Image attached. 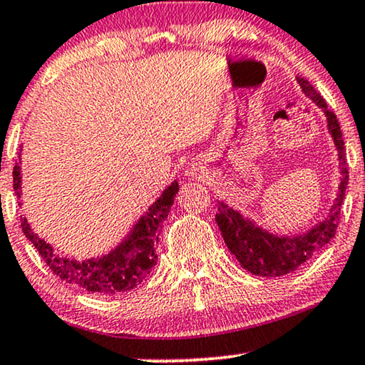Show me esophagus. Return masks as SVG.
<instances>
[{
    "instance_id": "obj_1",
    "label": "esophagus",
    "mask_w": 365,
    "mask_h": 365,
    "mask_svg": "<svg viewBox=\"0 0 365 365\" xmlns=\"http://www.w3.org/2000/svg\"><path fill=\"white\" fill-rule=\"evenodd\" d=\"M186 174L189 178H201L204 176V169L199 164H189V168L186 169Z\"/></svg>"
}]
</instances>
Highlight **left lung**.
<instances>
[{"label": "left lung", "instance_id": "1", "mask_svg": "<svg viewBox=\"0 0 365 365\" xmlns=\"http://www.w3.org/2000/svg\"><path fill=\"white\" fill-rule=\"evenodd\" d=\"M297 83L302 93L322 109L327 119V133L331 134L334 148L337 151L339 161V187L336 191L332 206L329 207L327 216L317 221L306 232L294 234H276L267 231L252 221L249 216H244L241 211L229 206L227 202L217 201L216 222L221 231L224 242L234 257L237 259L241 267L246 269L254 276L277 277L286 276L307 262L314 254L327 246L336 236V229L341 219L342 201L346 197V189L349 182L346 149H344L342 131L339 126L336 114L329 111L327 104L319 96V93L304 78L297 76Z\"/></svg>", "mask_w": 365, "mask_h": 365}]
</instances>
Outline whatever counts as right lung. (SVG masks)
Here are the masks:
<instances>
[{"instance_id": "add662e5", "label": "right lung", "mask_w": 365, "mask_h": 365, "mask_svg": "<svg viewBox=\"0 0 365 365\" xmlns=\"http://www.w3.org/2000/svg\"><path fill=\"white\" fill-rule=\"evenodd\" d=\"M23 151V144L19 148ZM14 191L18 199L21 197V153L18 154V163L13 171ZM179 191L178 181H173L164 189L161 196L154 201L146 212H143L129 232L124 236L114 249L99 257L73 259L54 252L53 246L44 241L33 231L26 217H21L24 236L36 247L39 256L44 259L49 269L71 286L81 287L94 294L128 292L138 287L156 264V244L163 222L166 221L174 197ZM21 206V201L18 202Z\"/></svg>"}]
</instances>
